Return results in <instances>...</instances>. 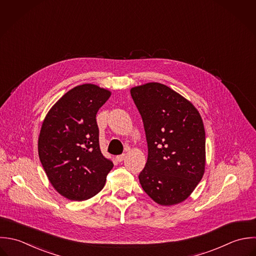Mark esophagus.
<instances>
[{"instance_id": "1", "label": "esophagus", "mask_w": 256, "mask_h": 256, "mask_svg": "<svg viewBox=\"0 0 256 256\" xmlns=\"http://www.w3.org/2000/svg\"><path fill=\"white\" fill-rule=\"evenodd\" d=\"M125 158H126V155H125V154H122V155L117 156V157H116V160H117L118 162H122V161L125 160Z\"/></svg>"}]
</instances>
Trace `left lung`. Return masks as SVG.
<instances>
[{
  "label": "left lung",
  "instance_id": "obj_1",
  "mask_svg": "<svg viewBox=\"0 0 256 256\" xmlns=\"http://www.w3.org/2000/svg\"><path fill=\"white\" fill-rule=\"evenodd\" d=\"M142 116L148 160L139 174L145 192L165 206L186 200L206 170V132L194 104L170 87L148 82L132 87Z\"/></svg>",
  "mask_w": 256,
  "mask_h": 256
}]
</instances>
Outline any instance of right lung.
<instances>
[{"label":"right lung","mask_w":256,"mask_h":256,"mask_svg":"<svg viewBox=\"0 0 256 256\" xmlns=\"http://www.w3.org/2000/svg\"><path fill=\"white\" fill-rule=\"evenodd\" d=\"M111 91L92 84L76 86L46 115L40 131V163L54 190L70 200H86L104 186L113 163L99 147L96 114Z\"/></svg>","instance_id":"obj_1"}]
</instances>
